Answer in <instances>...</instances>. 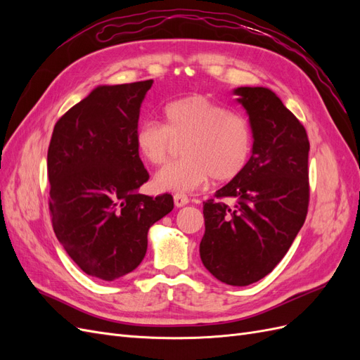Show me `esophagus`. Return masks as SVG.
I'll return each instance as SVG.
<instances>
[{
  "label": "esophagus",
  "instance_id": "34e87169",
  "mask_svg": "<svg viewBox=\"0 0 360 360\" xmlns=\"http://www.w3.org/2000/svg\"><path fill=\"white\" fill-rule=\"evenodd\" d=\"M189 202V198L186 193H181V192H177L174 193V204H176V207H183L186 205Z\"/></svg>",
  "mask_w": 360,
  "mask_h": 360
}]
</instances>
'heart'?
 Wrapping results in <instances>:
<instances>
[{"mask_svg": "<svg viewBox=\"0 0 360 360\" xmlns=\"http://www.w3.org/2000/svg\"><path fill=\"white\" fill-rule=\"evenodd\" d=\"M162 123L146 120L136 127L135 146L139 156L151 165L169 158L172 141H183L180 160L171 162L156 174L162 191H193L209 180L236 179L252 153V127L240 112L204 94L179 97L162 108Z\"/></svg>", "mask_w": 360, "mask_h": 360, "instance_id": "heart-1", "label": "heart"}]
</instances>
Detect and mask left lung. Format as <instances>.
Listing matches in <instances>:
<instances>
[{"instance_id": "8db88e82", "label": "left lung", "mask_w": 360, "mask_h": 360, "mask_svg": "<svg viewBox=\"0 0 360 360\" xmlns=\"http://www.w3.org/2000/svg\"><path fill=\"white\" fill-rule=\"evenodd\" d=\"M234 93L249 114L252 156L216 200L202 202L200 255L216 279L243 287L276 267L307 219L309 139L274 91L240 86Z\"/></svg>"}]
</instances>
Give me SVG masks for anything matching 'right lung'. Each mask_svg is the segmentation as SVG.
Returning <instances> with one entry per match:
<instances>
[{
    "mask_svg": "<svg viewBox=\"0 0 360 360\" xmlns=\"http://www.w3.org/2000/svg\"><path fill=\"white\" fill-rule=\"evenodd\" d=\"M153 79L97 86L53 126L48 148L53 233L86 275L114 281L147 252L148 228L174 209L172 195L138 193L150 176L135 132Z\"/></svg>",
    "mask_w": 360,
    "mask_h": 360,
    "instance_id": "obj_1",
    "label": "right lung"
}]
</instances>
